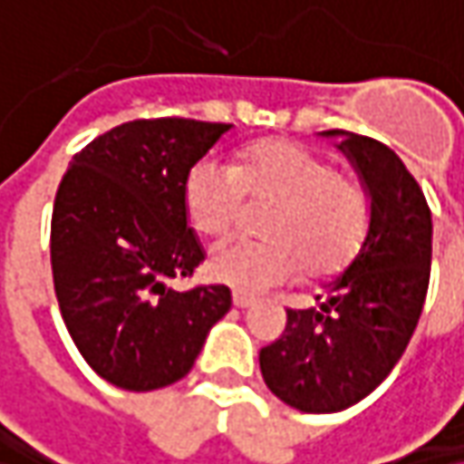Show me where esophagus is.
<instances>
[{
	"instance_id": "obj_1",
	"label": "esophagus",
	"mask_w": 464,
	"mask_h": 464,
	"mask_svg": "<svg viewBox=\"0 0 464 464\" xmlns=\"http://www.w3.org/2000/svg\"><path fill=\"white\" fill-rule=\"evenodd\" d=\"M232 304H235L237 309H248V306L256 304V298L248 295V293H243V290H235V293H232Z\"/></svg>"
}]
</instances>
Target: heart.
<instances>
[{
	"instance_id": "obj_1",
	"label": "heart",
	"mask_w": 464,
	"mask_h": 464,
	"mask_svg": "<svg viewBox=\"0 0 464 464\" xmlns=\"http://www.w3.org/2000/svg\"><path fill=\"white\" fill-rule=\"evenodd\" d=\"M248 203H275L261 235L269 240H224L211 250L214 280L243 293H261L293 280L338 272L359 250L370 200L351 174L293 140H261L240 150L232 169L203 160L184 179V208L200 235L221 237Z\"/></svg>"
}]
</instances>
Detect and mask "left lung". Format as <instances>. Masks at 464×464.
Returning <instances> with one entry per match:
<instances>
[{"label": "left lung", "mask_w": 464, "mask_h": 464, "mask_svg": "<svg viewBox=\"0 0 464 464\" xmlns=\"http://www.w3.org/2000/svg\"><path fill=\"white\" fill-rule=\"evenodd\" d=\"M343 134L341 150L370 192V229L316 295L319 309H285L282 335L258 353L269 391L312 414L353 407L396 367L422 314L433 240L428 200L393 150L364 134Z\"/></svg>", "instance_id": "left-lung-1"}]
</instances>
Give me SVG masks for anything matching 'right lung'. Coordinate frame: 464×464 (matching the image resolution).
<instances>
[{
	"mask_svg": "<svg viewBox=\"0 0 464 464\" xmlns=\"http://www.w3.org/2000/svg\"><path fill=\"white\" fill-rule=\"evenodd\" d=\"M232 123L140 118L76 152L52 208V280L86 364L123 391L192 370L232 306L224 285L174 290L206 258L187 227L184 179Z\"/></svg>",
	"mask_w": 464,
	"mask_h": 464,
	"instance_id": "1",
	"label": "right lung"
}]
</instances>
